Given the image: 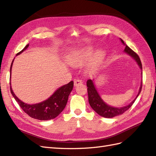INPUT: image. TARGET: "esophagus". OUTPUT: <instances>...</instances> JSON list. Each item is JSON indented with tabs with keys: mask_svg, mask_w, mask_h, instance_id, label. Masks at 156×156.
<instances>
[{
	"mask_svg": "<svg viewBox=\"0 0 156 156\" xmlns=\"http://www.w3.org/2000/svg\"><path fill=\"white\" fill-rule=\"evenodd\" d=\"M82 84V80H81V79H79V78H76V79H75L74 80V86H78V85H79V84Z\"/></svg>",
	"mask_w": 156,
	"mask_h": 156,
	"instance_id": "obj_1",
	"label": "esophagus"
}]
</instances>
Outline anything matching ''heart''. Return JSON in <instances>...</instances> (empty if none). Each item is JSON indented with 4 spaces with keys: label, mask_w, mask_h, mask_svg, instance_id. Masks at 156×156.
Here are the masks:
<instances>
[{
    "label": "heart",
    "mask_w": 156,
    "mask_h": 156,
    "mask_svg": "<svg viewBox=\"0 0 156 156\" xmlns=\"http://www.w3.org/2000/svg\"><path fill=\"white\" fill-rule=\"evenodd\" d=\"M93 53V49L91 47H87L80 51L74 52L68 58V61L72 64L74 65H80L84 62L88 60L91 58ZM104 51L99 50L96 53L94 56V61L98 62L101 61L104 57Z\"/></svg>",
    "instance_id": "obj_1"
}]
</instances>
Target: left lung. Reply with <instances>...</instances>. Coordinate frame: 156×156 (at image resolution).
<instances>
[{"mask_svg":"<svg viewBox=\"0 0 156 156\" xmlns=\"http://www.w3.org/2000/svg\"><path fill=\"white\" fill-rule=\"evenodd\" d=\"M121 41L124 45H125V48L124 51L125 53H127V54H129V55H131V57L137 62V64L139 65L140 68L142 70V64L139 55L135 51L132 50L130 48H129L128 46L125 44L123 40L121 39ZM87 86L88 87L87 90H88V102L92 108L96 112H97L99 115H101V117H103L105 118H112L119 115H122L123 112H125L126 111H127L128 109L130 108L132 105H133L135 101L136 100V98H137L139 94H140L141 92V88H142V82L140 86V90H139L138 94L136 97V98H135L129 105L125 106V107H120V108L111 107V106L106 104L105 102L102 100V98H101L100 96H99L97 90H96L93 80H90V79L88 80L87 82Z\"/></svg>","mask_w":156,"mask_h":156,"instance_id":"1","label":"left lung"}]
</instances>
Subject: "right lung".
Masks as SVG:
<instances>
[{
	"label": "right lung",
	"instance_id": "right-lung-1",
	"mask_svg": "<svg viewBox=\"0 0 156 156\" xmlns=\"http://www.w3.org/2000/svg\"><path fill=\"white\" fill-rule=\"evenodd\" d=\"M28 47L29 44L26 45L23 50L19 52L16 55L21 54ZM12 62L13 60L11 63V68H10L11 74ZM10 85H11V83H10ZM73 87H74V82H69L68 84L59 88L47 100L34 105L25 103L16 97V96L12 90L11 87H10V90H11V94L15 98V101L18 102L19 106L25 113H27L29 116L34 119L41 121H47L58 117L64 110L66 104H67L68 97L72 90Z\"/></svg>",
	"mask_w": 156,
	"mask_h": 156
}]
</instances>
